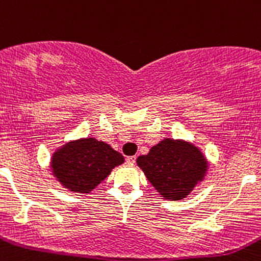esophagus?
I'll list each match as a JSON object with an SVG mask.
<instances>
[{"mask_svg":"<svg viewBox=\"0 0 261 261\" xmlns=\"http://www.w3.org/2000/svg\"><path fill=\"white\" fill-rule=\"evenodd\" d=\"M135 161H136V157H135V155H130V157L126 158V162H127V164H130V165H134V164H135Z\"/></svg>","mask_w":261,"mask_h":261,"instance_id":"esophagus-1","label":"esophagus"}]
</instances>
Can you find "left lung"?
I'll return each mask as SVG.
<instances>
[{"label":"left lung","mask_w":261,"mask_h":261,"mask_svg":"<svg viewBox=\"0 0 261 261\" xmlns=\"http://www.w3.org/2000/svg\"><path fill=\"white\" fill-rule=\"evenodd\" d=\"M136 164L161 197L169 201L188 197L208 171L202 150L181 139H162L148 154L139 155Z\"/></svg>","instance_id":"left-lung-1"}]
</instances>
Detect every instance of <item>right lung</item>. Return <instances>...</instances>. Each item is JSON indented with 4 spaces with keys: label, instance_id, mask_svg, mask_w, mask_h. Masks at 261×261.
I'll list each match as a JSON object with an SVG mask.
<instances>
[{
    "label": "right lung",
    "instance_id": "obj_1",
    "mask_svg": "<svg viewBox=\"0 0 261 261\" xmlns=\"http://www.w3.org/2000/svg\"><path fill=\"white\" fill-rule=\"evenodd\" d=\"M123 162V155L107 143L81 138L67 142L53 153L50 170L63 188L87 194Z\"/></svg>",
    "mask_w": 261,
    "mask_h": 261
}]
</instances>
